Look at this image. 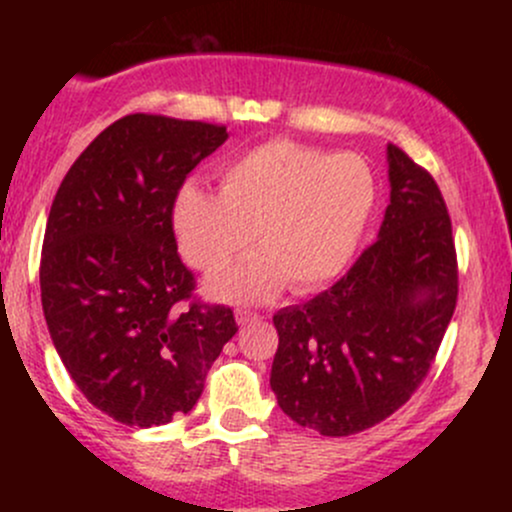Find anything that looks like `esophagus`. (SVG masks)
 Wrapping results in <instances>:
<instances>
[{
  "label": "esophagus",
  "mask_w": 512,
  "mask_h": 512,
  "mask_svg": "<svg viewBox=\"0 0 512 512\" xmlns=\"http://www.w3.org/2000/svg\"><path fill=\"white\" fill-rule=\"evenodd\" d=\"M236 322L240 327L252 325V322H260V315L250 313V310H236Z\"/></svg>",
  "instance_id": "1"
}]
</instances>
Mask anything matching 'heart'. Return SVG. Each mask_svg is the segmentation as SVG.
Returning <instances> with one entry per match:
<instances>
[{"mask_svg":"<svg viewBox=\"0 0 512 512\" xmlns=\"http://www.w3.org/2000/svg\"><path fill=\"white\" fill-rule=\"evenodd\" d=\"M219 182L221 192L182 187L170 219L199 272L226 267L257 231L264 250L207 281L226 301H262L286 279L296 291L332 281L356 255L378 197L361 156L291 139L252 146L221 168Z\"/></svg>","mask_w":512,"mask_h":512,"instance_id":"obj_1","label":"heart"}]
</instances>
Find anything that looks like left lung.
I'll return each instance as SVG.
<instances>
[{
  "instance_id": "left-lung-1",
  "label": "left lung",
  "mask_w": 512,
  "mask_h": 512,
  "mask_svg": "<svg viewBox=\"0 0 512 512\" xmlns=\"http://www.w3.org/2000/svg\"><path fill=\"white\" fill-rule=\"evenodd\" d=\"M390 204L378 240L330 291L274 315L281 411L351 436L402 407L431 368L457 303L452 226L436 180L387 146Z\"/></svg>"
}]
</instances>
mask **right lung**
<instances>
[{
	"label": "right lung",
	"instance_id": "right-lung-1",
	"mask_svg": "<svg viewBox=\"0 0 512 512\" xmlns=\"http://www.w3.org/2000/svg\"><path fill=\"white\" fill-rule=\"evenodd\" d=\"M226 127L127 115L64 175L40 257V298L64 368L96 409L125 426L187 414L238 332L226 305L190 303L173 202Z\"/></svg>",
	"mask_w": 512,
	"mask_h": 512
}]
</instances>
